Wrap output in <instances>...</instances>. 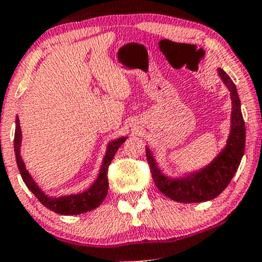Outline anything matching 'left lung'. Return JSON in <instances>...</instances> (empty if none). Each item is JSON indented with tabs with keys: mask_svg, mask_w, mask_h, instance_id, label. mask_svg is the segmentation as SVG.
Here are the masks:
<instances>
[{
	"mask_svg": "<svg viewBox=\"0 0 262 262\" xmlns=\"http://www.w3.org/2000/svg\"><path fill=\"white\" fill-rule=\"evenodd\" d=\"M224 85L230 91L231 129L227 145L209 165L181 179H169L161 172L151 151L146 148V159L150 165L156 187L165 196L182 203H198L215 198L227 188L242 161L245 150V123L235 83L225 71L218 69Z\"/></svg>",
	"mask_w": 262,
	"mask_h": 262,
	"instance_id": "left-lung-1",
	"label": "left lung"
}]
</instances>
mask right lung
<instances>
[{
    "instance_id": "1",
    "label": "right lung",
    "mask_w": 262,
    "mask_h": 262,
    "mask_svg": "<svg viewBox=\"0 0 262 262\" xmlns=\"http://www.w3.org/2000/svg\"><path fill=\"white\" fill-rule=\"evenodd\" d=\"M127 138H118V139L111 141L108 144L106 155L103 158V162L98 173L97 180L92 183V186L89 189H86L82 193L70 194V196H61V197H49L39 188V186L34 182L32 176L26 169L25 162L20 156V140H22V132L19 127V119H16V132H14V152H16V161L18 170H19L20 176L23 181L27 185V187L31 189V192L38 198L39 202L43 206L49 208L53 212L62 215H75L86 213L89 210L97 208L100 204L103 202V200L107 196L108 191V177L107 171L111 161L113 160L114 154L118 150L119 146L124 143Z\"/></svg>"
}]
</instances>
